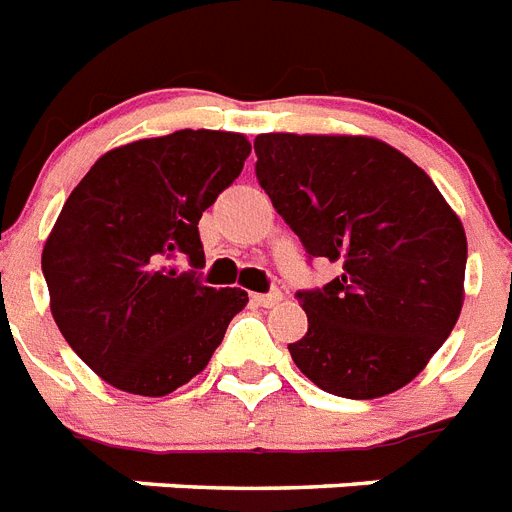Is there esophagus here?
<instances>
[{"label":"esophagus","mask_w":512,"mask_h":512,"mask_svg":"<svg viewBox=\"0 0 512 512\" xmlns=\"http://www.w3.org/2000/svg\"><path fill=\"white\" fill-rule=\"evenodd\" d=\"M251 301H253V304L264 306V309H269V306L280 304L282 293H280V290H269V293H253Z\"/></svg>","instance_id":"34e87169"}]
</instances>
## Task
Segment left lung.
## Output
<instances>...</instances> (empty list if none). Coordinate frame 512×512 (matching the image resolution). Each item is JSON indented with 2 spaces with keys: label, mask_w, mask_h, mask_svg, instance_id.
I'll list each match as a JSON object with an SVG mask.
<instances>
[{
  "label": "left lung",
  "mask_w": 512,
  "mask_h": 512,
  "mask_svg": "<svg viewBox=\"0 0 512 512\" xmlns=\"http://www.w3.org/2000/svg\"><path fill=\"white\" fill-rule=\"evenodd\" d=\"M259 185L309 256L341 264L298 290L309 330L288 351L314 386L378 399L407 386L455 327L468 240L431 177L372 137L259 134Z\"/></svg>",
  "instance_id": "obj_1"
}]
</instances>
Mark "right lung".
<instances>
[{"label": "right lung", "instance_id": "obj_1", "mask_svg": "<svg viewBox=\"0 0 512 512\" xmlns=\"http://www.w3.org/2000/svg\"><path fill=\"white\" fill-rule=\"evenodd\" d=\"M245 134L214 129L108 150L68 195L42 251L60 333L105 383L166 396L222 343L245 304L240 288H208L198 222L240 177Z\"/></svg>", "mask_w": 512, "mask_h": 512}]
</instances>
